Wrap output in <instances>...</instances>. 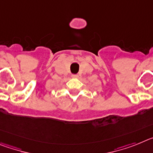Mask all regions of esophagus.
Listing matches in <instances>:
<instances>
[{"label":"esophagus","mask_w":153,"mask_h":153,"mask_svg":"<svg viewBox=\"0 0 153 153\" xmlns=\"http://www.w3.org/2000/svg\"><path fill=\"white\" fill-rule=\"evenodd\" d=\"M71 77H72L73 78H77L78 77V75H72V76Z\"/></svg>","instance_id":"esophagus-1"}]
</instances>
